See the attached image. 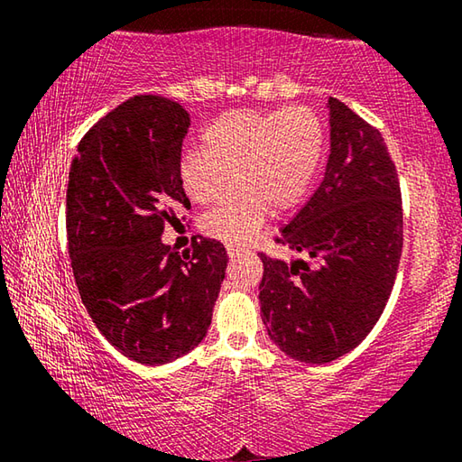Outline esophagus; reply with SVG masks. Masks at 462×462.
Segmentation results:
<instances>
[{"label": "esophagus", "instance_id": "obj_1", "mask_svg": "<svg viewBox=\"0 0 462 462\" xmlns=\"http://www.w3.org/2000/svg\"><path fill=\"white\" fill-rule=\"evenodd\" d=\"M226 253H228L230 259H238V256H240V254H245L246 250H245V248H240V246H236V245H226Z\"/></svg>", "mask_w": 462, "mask_h": 462}]
</instances>
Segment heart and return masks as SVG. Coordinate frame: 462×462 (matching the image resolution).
<instances>
[{
	"mask_svg": "<svg viewBox=\"0 0 462 462\" xmlns=\"http://www.w3.org/2000/svg\"><path fill=\"white\" fill-rule=\"evenodd\" d=\"M206 151H185L179 181L185 193L209 206L228 189L236 191L201 217L208 236L245 245L267 216L295 208L308 193L322 161L324 126L308 106L273 112L232 109L203 130Z\"/></svg>",
	"mask_w": 462,
	"mask_h": 462,
	"instance_id": "heart-1",
	"label": "heart"
}]
</instances>
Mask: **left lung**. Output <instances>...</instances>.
I'll use <instances>...</instances> for the list:
<instances>
[{"label":"left lung","mask_w":462,"mask_h":462,"mask_svg":"<svg viewBox=\"0 0 462 462\" xmlns=\"http://www.w3.org/2000/svg\"><path fill=\"white\" fill-rule=\"evenodd\" d=\"M322 183L277 242L297 256L261 253V314L269 338L295 361L332 363L377 324L403 246L400 179L381 132L336 97Z\"/></svg>","instance_id":"obj_1"}]
</instances>
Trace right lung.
Here are the masks:
<instances>
[{"mask_svg": "<svg viewBox=\"0 0 462 462\" xmlns=\"http://www.w3.org/2000/svg\"><path fill=\"white\" fill-rule=\"evenodd\" d=\"M189 124L177 101L130 97L89 128L69 171V256L83 306L114 348L148 366L206 338L228 264L217 240H193L185 254L161 240L191 208L177 171Z\"/></svg>", "mask_w": 462, "mask_h": 462, "instance_id": "obj_1", "label": "right lung"}]
</instances>
